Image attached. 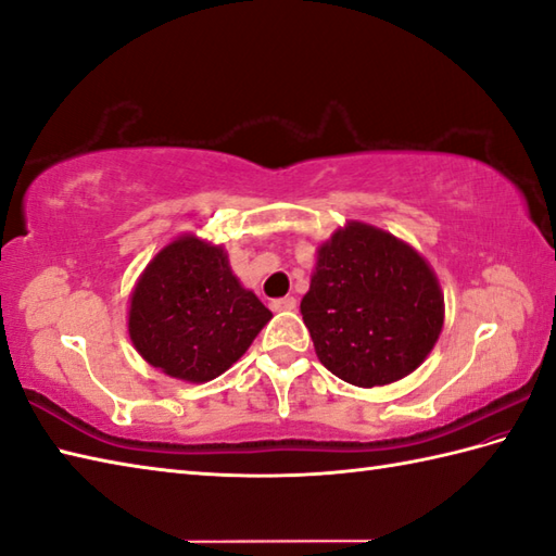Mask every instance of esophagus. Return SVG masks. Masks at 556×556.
I'll list each match as a JSON object with an SVG mask.
<instances>
[{
  "instance_id": "1",
  "label": "esophagus",
  "mask_w": 556,
  "mask_h": 556,
  "mask_svg": "<svg viewBox=\"0 0 556 556\" xmlns=\"http://www.w3.org/2000/svg\"><path fill=\"white\" fill-rule=\"evenodd\" d=\"M271 311H293L296 308V299L293 296H285V299H275L269 303Z\"/></svg>"
}]
</instances>
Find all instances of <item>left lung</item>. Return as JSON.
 <instances>
[{"label":"left lung","mask_w":556,"mask_h":556,"mask_svg":"<svg viewBox=\"0 0 556 556\" xmlns=\"http://www.w3.org/2000/svg\"><path fill=\"white\" fill-rule=\"evenodd\" d=\"M301 315L320 364L344 383L374 388L429 356L443 328V293L415 248L350 222L318 248Z\"/></svg>","instance_id":"obj_1"}]
</instances>
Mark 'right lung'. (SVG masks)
<instances>
[{"instance_id": "add662e5", "label": "right lung", "mask_w": 556, "mask_h": 556, "mask_svg": "<svg viewBox=\"0 0 556 556\" xmlns=\"http://www.w3.org/2000/svg\"><path fill=\"white\" fill-rule=\"evenodd\" d=\"M269 318V308L231 271L226 250L188 233L141 271L127 330L147 364L206 383L248 352Z\"/></svg>"}]
</instances>
